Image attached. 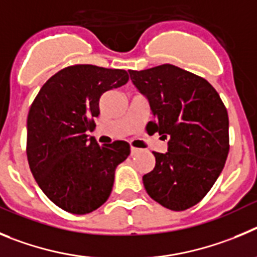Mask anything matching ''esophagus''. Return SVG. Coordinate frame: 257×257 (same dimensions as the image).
<instances>
[{"instance_id":"esophagus-1","label":"esophagus","mask_w":257,"mask_h":257,"mask_svg":"<svg viewBox=\"0 0 257 257\" xmlns=\"http://www.w3.org/2000/svg\"><path fill=\"white\" fill-rule=\"evenodd\" d=\"M140 152V149H136V147H131V155L133 156V155L138 154Z\"/></svg>"}]
</instances>
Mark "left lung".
Listing matches in <instances>:
<instances>
[{"instance_id":"left-lung-1","label":"left lung","mask_w":257,"mask_h":257,"mask_svg":"<svg viewBox=\"0 0 257 257\" xmlns=\"http://www.w3.org/2000/svg\"><path fill=\"white\" fill-rule=\"evenodd\" d=\"M129 75L149 101L151 131L169 140L165 154L152 152L156 164L142 178L146 191L166 209L195 206L214 186L229 152V119L220 96L207 80L170 64Z\"/></svg>"}]
</instances>
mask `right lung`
<instances>
[{"instance_id":"1","label":"right lung","mask_w":257,"mask_h":257,"mask_svg":"<svg viewBox=\"0 0 257 257\" xmlns=\"http://www.w3.org/2000/svg\"><path fill=\"white\" fill-rule=\"evenodd\" d=\"M125 70L74 65L51 77L27 120V156L42 192L60 209L83 215L107 201L115 170L131 154L124 141L100 146L87 131L105 92L128 82Z\"/></svg>"}]
</instances>
